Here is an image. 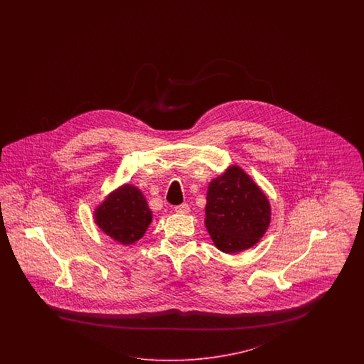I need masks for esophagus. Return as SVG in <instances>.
I'll return each instance as SVG.
<instances>
[{"label":"esophagus","instance_id":"34e87169","mask_svg":"<svg viewBox=\"0 0 364 364\" xmlns=\"http://www.w3.org/2000/svg\"><path fill=\"white\" fill-rule=\"evenodd\" d=\"M189 205L188 204H181V205H178V207H175V212L178 213V215H187L189 213Z\"/></svg>","mask_w":364,"mask_h":364}]
</instances>
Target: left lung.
I'll return each instance as SVG.
<instances>
[{"label":"left lung","mask_w":364,"mask_h":364,"mask_svg":"<svg viewBox=\"0 0 364 364\" xmlns=\"http://www.w3.org/2000/svg\"><path fill=\"white\" fill-rule=\"evenodd\" d=\"M204 223L218 250L239 254L263 237L271 223V204L250 175L231 166L208 186Z\"/></svg>","instance_id":"obj_1"}]
</instances>
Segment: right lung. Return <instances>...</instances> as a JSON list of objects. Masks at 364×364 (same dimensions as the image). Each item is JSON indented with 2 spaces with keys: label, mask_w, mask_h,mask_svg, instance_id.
<instances>
[{
  "label": "right lung",
  "mask_w": 364,
  "mask_h": 364,
  "mask_svg": "<svg viewBox=\"0 0 364 364\" xmlns=\"http://www.w3.org/2000/svg\"><path fill=\"white\" fill-rule=\"evenodd\" d=\"M95 223L110 239L129 245L140 240L152 223L143 192L132 184L112 191L93 213Z\"/></svg>",
  "instance_id": "obj_1"
}]
</instances>
